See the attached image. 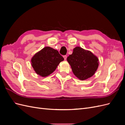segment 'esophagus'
<instances>
[{"label": "esophagus", "mask_w": 125, "mask_h": 125, "mask_svg": "<svg viewBox=\"0 0 125 125\" xmlns=\"http://www.w3.org/2000/svg\"><path fill=\"white\" fill-rule=\"evenodd\" d=\"M63 57V58H64V59H65V60L67 59V56L66 55H64Z\"/></svg>", "instance_id": "34e87169"}]
</instances>
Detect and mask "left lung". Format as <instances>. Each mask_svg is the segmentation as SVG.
<instances>
[{"instance_id": "obj_1", "label": "left lung", "mask_w": 125, "mask_h": 125, "mask_svg": "<svg viewBox=\"0 0 125 125\" xmlns=\"http://www.w3.org/2000/svg\"><path fill=\"white\" fill-rule=\"evenodd\" d=\"M73 74L81 80L91 77L99 66V59L90 51L75 47L67 58Z\"/></svg>"}]
</instances>
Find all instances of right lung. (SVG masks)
Listing matches in <instances>:
<instances>
[{"instance_id":"add662e5","label":"right lung","mask_w":125,"mask_h":125,"mask_svg":"<svg viewBox=\"0 0 125 125\" xmlns=\"http://www.w3.org/2000/svg\"><path fill=\"white\" fill-rule=\"evenodd\" d=\"M63 60L57 51L50 47H45L33 57L31 63L36 73L44 77L53 73Z\"/></svg>"}]
</instances>
